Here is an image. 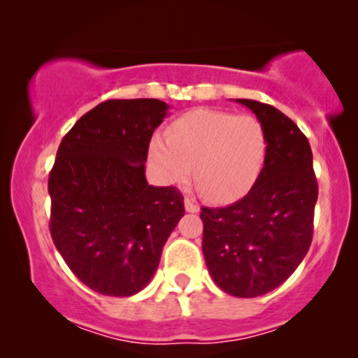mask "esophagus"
I'll return each instance as SVG.
<instances>
[{
    "label": "esophagus",
    "instance_id": "1",
    "mask_svg": "<svg viewBox=\"0 0 358 358\" xmlns=\"http://www.w3.org/2000/svg\"><path fill=\"white\" fill-rule=\"evenodd\" d=\"M185 210L190 212V213H196L200 210V208H199V205H196L195 200L188 199V196H187V199H185Z\"/></svg>",
    "mask_w": 358,
    "mask_h": 358
}]
</instances>
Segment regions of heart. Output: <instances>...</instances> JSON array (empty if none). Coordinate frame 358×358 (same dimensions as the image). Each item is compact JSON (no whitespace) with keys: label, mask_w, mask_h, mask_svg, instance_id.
<instances>
[{"label":"heart","mask_w":358,"mask_h":358,"mask_svg":"<svg viewBox=\"0 0 358 358\" xmlns=\"http://www.w3.org/2000/svg\"><path fill=\"white\" fill-rule=\"evenodd\" d=\"M150 162L171 185L192 175L199 190L215 203H232L256 185L268 156V133L257 117L196 109L175 119L166 138L155 134Z\"/></svg>","instance_id":"heart-1"}]
</instances>
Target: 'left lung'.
Instances as JSON below:
<instances>
[{
    "label": "left lung",
    "mask_w": 358,
    "mask_h": 358,
    "mask_svg": "<svg viewBox=\"0 0 358 358\" xmlns=\"http://www.w3.org/2000/svg\"><path fill=\"white\" fill-rule=\"evenodd\" d=\"M268 133V156L250 192L229 207H202V250L215 285L256 298L286 281L313 239L318 183L310 143L281 110L237 99Z\"/></svg>",
    "instance_id": "left-lung-1"
}]
</instances>
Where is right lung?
Here are the masks:
<instances>
[{
    "label": "right lung",
    "instance_id": "obj_1",
    "mask_svg": "<svg viewBox=\"0 0 358 358\" xmlns=\"http://www.w3.org/2000/svg\"><path fill=\"white\" fill-rule=\"evenodd\" d=\"M158 99H109L62 139L48 176L53 244L77 278L106 296H133L153 278L185 213L175 187H151L145 163L166 116Z\"/></svg>",
    "mask_w": 358,
    "mask_h": 358
}]
</instances>
